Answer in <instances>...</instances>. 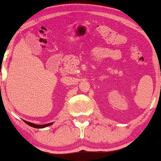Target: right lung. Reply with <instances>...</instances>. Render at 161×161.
Returning <instances> with one entry per match:
<instances>
[{
	"mask_svg": "<svg viewBox=\"0 0 161 161\" xmlns=\"http://www.w3.org/2000/svg\"><path fill=\"white\" fill-rule=\"evenodd\" d=\"M24 122L25 123H27V125H30V126H32V127H33V128H36V129H43V128L49 126V125L53 124V123H47V124H44V125H37V124H35V123L27 122V121H26V120H24Z\"/></svg>",
	"mask_w": 161,
	"mask_h": 161,
	"instance_id": "right-lung-1",
	"label": "right lung"
}]
</instances>
